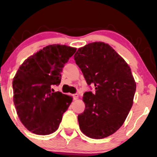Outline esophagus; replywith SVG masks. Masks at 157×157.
<instances>
[{
    "label": "esophagus",
    "mask_w": 157,
    "mask_h": 157,
    "mask_svg": "<svg viewBox=\"0 0 157 157\" xmlns=\"http://www.w3.org/2000/svg\"><path fill=\"white\" fill-rule=\"evenodd\" d=\"M73 97H74V100H76L79 98V94H75L73 95Z\"/></svg>",
    "instance_id": "esophagus-1"
}]
</instances>
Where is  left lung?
Wrapping results in <instances>:
<instances>
[{
	"label": "left lung",
	"mask_w": 157,
	"mask_h": 157,
	"mask_svg": "<svg viewBox=\"0 0 157 157\" xmlns=\"http://www.w3.org/2000/svg\"><path fill=\"white\" fill-rule=\"evenodd\" d=\"M87 84L95 93L85 92V111L78 115L81 131L103 139L123 125L132 107L136 82L130 66L110 45L94 42L79 48L75 56Z\"/></svg>",
	"instance_id": "obj_1"
}]
</instances>
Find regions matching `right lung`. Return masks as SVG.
Segmentation results:
<instances>
[{
    "mask_svg": "<svg viewBox=\"0 0 157 157\" xmlns=\"http://www.w3.org/2000/svg\"><path fill=\"white\" fill-rule=\"evenodd\" d=\"M77 48L66 45H48L29 57L21 65L12 81L13 102L17 116L29 131L48 135L58 128L72 97L54 92L64 64Z\"/></svg>",
    "mask_w": 157,
    "mask_h": 157,
    "instance_id": "obj_1",
    "label": "right lung"
}]
</instances>
